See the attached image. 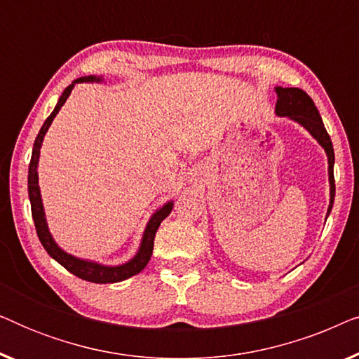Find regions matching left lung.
Returning a JSON list of instances; mask_svg holds the SVG:
<instances>
[{
    "instance_id": "8db88e82",
    "label": "left lung",
    "mask_w": 359,
    "mask_h": 359,
    "mask_svg": "<svg viewBox=\"0 0 359 359\" xmlns=\"http://www.w3.org/2000/svg\"><path fill=\"white\" fill-rule=\"evenodd\" d=\"M278 100L274 106V112L279 117H287L299 126L304 127L313 139L318 142V145L325 150L328 160V184H330V204H328L325 219L330 215L333 201H335V178H333V163H335V154H333V145L330 135L327 134L325 126H323L322 117L318 114V109L313 104L311 96L299 88H283L276 86Z\"/></svg>"
}]
</instances>
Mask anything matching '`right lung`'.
Here are the masks:
<instances>
[{"mask_svg":"<svg viewBox=\"0 0 359 359\" xmlns=\"http://www.w3.org/2000/svg\"><path fill=\"white\" fill-rule=\"evenodd\" d=\"M102 81H104V78L102 76H96V75L81 76V78H78V80L73 81L70 86H67L65 91L62 93V96L58 97L55 109L52 111V114L47 117L46 122H43V126L41 127V130H39V134L36 137V142H34L31 163H29L27 191H29V201H31L32 219H34V224H36V230H37V237H39V240H41L42 247L46 248V252L50 255V257L55 259L57 263H60L63 268L68 269L72 274H75V276L85 279V281H90V283L109 284V283L124 281V279L135 276V274H139L142 269L147 266V263L150 262L151 252H154V240H155L156 230H158L160 224L163 222L166 217H168L175 203L173 201H168V203H165L161 208L156 209L155 212L150 215L149 222H147V225H145L144 233H142L139 250H137V253L129 259V262H126L122 264H114V266H112V264H102V263L93 262V259H83L80 257H75V255L67 253L65 250L58 247L55 238L52 237L50 230H48L46 210H43L41 188H39V171H37L43 137H46L48 127H50V124H52V121L55 119V116L58 114V111H60V107L65 104V101L68 100V96H70V93L73 88H75L76 83H102Z\"/></svg>","mask_w":359,"mask_h":359,"instance_id":"obj_1","label":"right lung"}]
</instances>
